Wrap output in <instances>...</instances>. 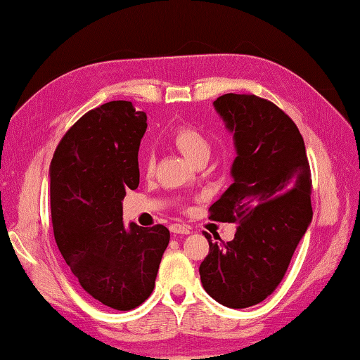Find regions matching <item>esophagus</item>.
<instances>
[{"mask_svg":"<svg viewBox=\"0 0 360 360\" xmlns=\"http://www.w3.org/2000/svg\"><path fill=\"white\" fill-rule=\"evenodd\" d=\"M170 231L176 235H188L191 233V226L185 224H172L170 225Z\"/></svg>","mask_w":360,"mask_h":360,"instance_id":"34e87169","label":"esophagus"}]
</instances>
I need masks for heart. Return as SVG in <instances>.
<instances>
[{
    "instance_id": "1",
    "label": "heart",
    "mask_w": 360,
    "mask_h": 360,
    "mask_svg": "<svg viewBox=\"0 0 360 360\" xmlns=\"http://www.w3.org/2000/svg\"><path fill=\"white\" fill-rule=\"evenodd\" d=\"M169 140L191 164L201 158H209L211 154V143L195 125H179L170 134ZM141 169L145 172H151L153 159L149 156L141 158Z\"/></svg>"
}]
</instances>
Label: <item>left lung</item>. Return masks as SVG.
<instances>
[{
    "mask_svg": "<svg viewBox=\"0 0 360 360\" xmlns=\"http://www.w3.org/2000/svg\"><path fill=\"white\" fill-rule=\"evenodd\" d=\"M214 108L233 134V181L209 207V219L236 222L235 238L209 241L199 265L215 301L245 309L272 295L312 220L311 167L296 124L272 101L226 93Z\"/></svg>",
    "mask_w": 360,
    "mask_h": 360,
    "instance_id": "obj_1",
    "label": "left lung"
}]
</instances>
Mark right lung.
Instances as JSON below:
<instances>
[{
	"label": "right lung",
	"instance_id": "1",
	"mask_svg": "<svg viewBox=\"0 0 360 360\" xmlns=\"http://www.w3.org/2000/svg\"><path fill=\"white\" fill-rule=\"evenodd\" d=\"M146 114L109 101L65 131L49 167L54 240L93 300L115 311L145 302L170 233L164 225H124L122 201L140 184L138 149Z\"/></svg>",
	"mask_w": 360,
	"mask_h": 360
}]
</instances>
